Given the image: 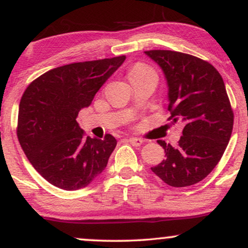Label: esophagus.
Returning <instances> with one entry per match:
<instances>
[{
	"label": "esophagus",
	"mask_w": 248,
	"mask_h": 248,
	"mask_svg": "<svg viewBox=\"0 0 248 248\" xmlns=\"http://www.w3.org/2000/svg\"><path fill=\"white\" fill-rule=\"evenodd\" d=\"M128 142H129L130 144H133L134 147H140L143 144V140H141V139H138V138H130L128 139Z\"/></svg>",
	"instance_id": "1"
}]
</instances>
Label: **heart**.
Returning a JSON list of instances; mask_svg holds the SVG:
<instances>
[{
	"label": "heart",
	"mask_w": 248,
	"mask_h": 248,
	"mask_svg": "<svg viewBox=\"0 0 248 248\" xmlns=\"http://www.w3.org/2000/svg\"><path fill=\"white\" fill-rule=\"evenodd\" d=\"M148 72H153V70L150 69L149 66H147L146 64H142V62H138L130 69L129 72V77H134V76H141L144 75V73Z\"/></svg>",
	"instance_id": "b5f03b06"
}]
</instances>
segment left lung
<instances>
[{
  "mask_svg": "<svg viewBox=\"0 0 248 248\" xmlns=\"http://www.w3.org/2000/svg\"><path fill=\"white\" fill-rule=\"evenodd\" d=\"M144 53L166 75L168 120L184 124L176 147L157 141L166 158L152 170L170 186H193L215 169L231 138L234 114L224 80L213 65L198 57L170 50Z\"/></svg>",
  "mask_w": 248,
  "mask_h": 248,
  "instance_id": "1",
  "label": "left lung"
}]
</instances>
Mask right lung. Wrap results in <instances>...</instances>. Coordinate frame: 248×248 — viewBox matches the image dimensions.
Instances as JSON below:
<instances>
[{
	"label": "right lung",
	"instance_id": "obj_1",
	"mask_svg": "<svg viewBox=\"0 0 248 248\" xmlns=\"http://www.w3.org/2000/svg\"><path fill=\"white\" fill-rule=\"evenodd\" d=\"M126 56L72 62L43 73L21 98L17 138L28 160L59 189L87 186L104 171L116 140L86 136L77 122Z\"/></svg>",
	"mask_w": 248,
	"mask_h": 248
}]
</instances>
